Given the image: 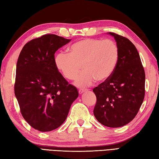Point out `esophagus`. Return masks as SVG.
<instances>
[{"mask_svg": "<svg viewBox=\"0 0 159 159\" xmlns=\"http://www.w3.org/2000/svg\"><path fill=\"white\" fill-rule=\"evenodd\" d=\"M86 91H88V89H80L79 90V93L80 94H83V92H86Z\"/></svg>", "mask_w": 159, "mask_h": 159, "instance_id": "1", "label": "esophagus"}]
</instances>
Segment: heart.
<instances>
[{"label":"heart","instance_id":"1","mask_svg":"<svg viewBox=\"0 0 159 159\" xmlns=\"http://www.w3.org/2000/svg\"><path fill=\"white\" fill-rule=\"evenodd\" d=\"M67 50L56 55V67L65 79L72 80L79 75L81 65L83 72L75 82L79 88L90 86L96 80L108 79L119 58V47L110 39H82L70 45Z\"/></svg>","mask_w":159,"mask_h":159}]
</instances>
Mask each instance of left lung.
<instances>
[{"label": "left lung", "instance_id": "obj_1", "mask_svg": "<svg viewBox=\"0 0 159 159\" xmlns=\"http://www.w3.org/2000/svg\"><path fill=\"white\" fill-rule=\"evenodd\" d=\"M119 58L111 76L93 89L96 119L102 125L119 127L132 120L145 97V74L139 52L130 40L114 32Z\"/></svg>", "mask_w": 159, "mask_h": 159}]
</instances>
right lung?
<instances>
[{"mask_svg": "<svg viewBox=\"0 0 159 159\" xmlns=\"http://www.w3.org/2000/svg\"><path fill=\"white\" fill-rule=\"evenodd\" d=\"M70 40L45 34L27 43L18 57L15 96L24 119L39 131L60 127L79 96L77 89L64 79L54 61L55 52Z\"/></svg>", "mask_w": 159, "mask_h": 159, "instance_id": "add662e5", "label": "right lung"}]
</instances>
